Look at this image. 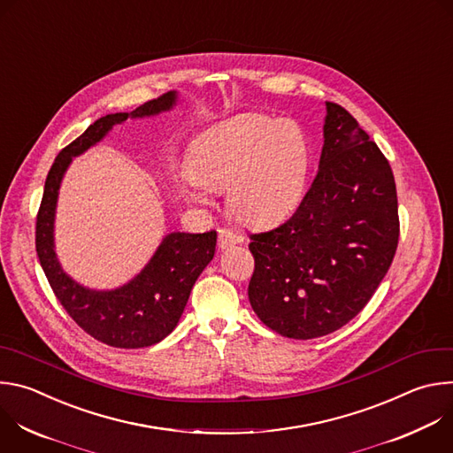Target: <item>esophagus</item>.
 I'll use <instances>...</instances> for the list:
<instances>
[{"label": "esophagus", "mask_w": 453, "mask_h": 453, "mask_svg": "<svg viewBox=\"0 0 453 453\" xmlns=\"http://www.w3.org/2000/svg\"><path fill=\"white\" fill-rule=\"evenodd\" d=\"M240 242V236L234 234L229 229H219V247L220 249H229Z\"/></svg>", "instance_id": "obj_1"}]
</instances>
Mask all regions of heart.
Here are the masks:
<instances>
[{
  "label": "heart",
  "instance_id": "obj_1",
  "mask_svg": "<svg viewBox=\"0 0 453 453\" xmlns=\"http://www.w3.org/2000/svg\"><path fill=\"white\" fill-rule=\"evenodd\" d=\"M310 168L301 127L260 112L226 119L191 145L186 197L210 203V191L227 189L231 213L250 226L276 224L299 204Z\"/></svg>",
  "mask_w": 453,
  "mask_h": 453
}]
</instances>
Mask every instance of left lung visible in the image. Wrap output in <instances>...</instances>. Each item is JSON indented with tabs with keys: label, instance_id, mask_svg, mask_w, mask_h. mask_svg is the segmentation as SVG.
Wrapping results in <instances>:
<instances>
[{
	"label": "left lung",
	"instance_id": "obj_1",
	"mask_svg": "<svg viewBox=\"0 0 453 453\" xmlns=\"http://www.w3.org/2000/svg\"><path fill=\"white\" fill-rule=\"evenodd\" d=\"M249 238V301L276 334L328 335L369 303L396 254L398 197L389 161L344 107L326 102L319 172L296 213Z\"/></svg>",
	"mask_w": 453,
	"mask_h": 453
}]
</instances>
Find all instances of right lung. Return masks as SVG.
Here are the masks:
<instances>
[{
    "instance_id": "right-lung-1",
    "label": "right lung",
    "mask_w": 453,
    "mask_h": 453,
    "mask_svg": "<svg viewBox=\"0 0 453 453\" xmlns=\"http://www.w3.org/2000/svg\"><path fill=\"white\" fill-rule=\"evenodd\" d=\"M175 100V91H170L145 102L133 112L102 116L82 136L58 152L44 182L35 224V249L41 267L55 297L77 325L93 339L112 348H147L173 332L193 285L213 260L217 233H170L134 280L114 290H91L62 271L53 249L60 180L72 159L98 143L116 123L127 118L159 114L172 109Z\"/></svg>"
}]
</instances>
